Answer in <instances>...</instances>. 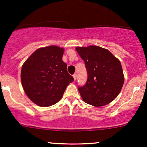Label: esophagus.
<instances>
[{
	"instance_id": "1",
	"label": "esophagus",
	"mask_w": 147,
	"mask_h": 147,
	"mask_svg": "<svg viewBox=\"0 0 147 147\" xmlns=\"http://www.w3.org/2000/svg\"><path fill=\"white\" fill-rule=\"evenodd\" d=\"M73 77H74V80H76V78H77V74H74L73 75Z\"/></svg>"
}]
</instances>
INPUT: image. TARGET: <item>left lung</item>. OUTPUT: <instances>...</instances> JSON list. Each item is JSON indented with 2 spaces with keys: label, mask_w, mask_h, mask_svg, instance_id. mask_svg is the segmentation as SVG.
Wrapping results in <instances>:
<instances>
[{
  "label": "left lung",
  "mask_w": 147,
  "mask_h": 147,
  "mask_svg": "<svg viewBox=\"0 0 147 147\" xmlns=\"http://www.w3.org/2000/svg\"><path fill=\"white\" fill-rule=\"evenodd\" d=\"M85 61L87 80L78 91L85 103L95 107L109 104L122 88L124 76L120 61L109 51L97 46L76 47Z\"/></svg>",
  "instance_id": "8db88e82"
}]
</instances>
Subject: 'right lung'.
<instances>
[{
    "mask_svg": "<svg viewBox=\"0 0 147 147\" xmlns=\"http://www.w3.org/2000/svg\"><path fill=\"white\" fill-rule=\"evenodd\" d=\"M64 49L57 46L38 49L24 62L21 80L26 95L41 107L54 105L60 100L74 78L62 61Z\"/></svg>",
    "mask_w": 147,
    "mask_h": 147,
    "instance_id": "1",
    "label": "right lung"
}]
</instances>
